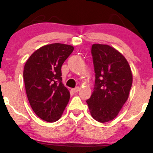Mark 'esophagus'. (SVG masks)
Listing matches in <instances>:
<instances>
[{
	"instance_id": "1",
	"label": "esophagus",
	"mask_w": 153,
	"mask_h": 153,
	"mask_svg": "<svg viewBox=\"0 0 153 153\" xmlns=\"http://www.w3.org/2000/svg\"><path fill=\"white\" fill-rule=\"evenodd\" d=\"M79 90H80V88H79V87H75V88H73V89H72V91H73V92H74V93L78 92V91Z\"/></svg>"
}]
</instances>
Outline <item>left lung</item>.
I'll return each mask as SVG.
<instances>
[{"mask_svg":"<svg viewBox=\"0 0 153 153\" xmlns=\"http://www.w3.org/2000/svg\"><path fill=\"white\" fill-rule=\"evenodd\" d=\"M91 54L96 79L86 102L93 118L104 123L114 119L127 101L132 74L125 57L113 47L94 44Z\"/></svg>","mask_w":153,"mask_h":153,"instance_id":"left-lung-1","label":"left lung"}]
</instances>
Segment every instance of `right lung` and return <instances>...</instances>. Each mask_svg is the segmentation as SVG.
<instances>
[{
  "label": "right lung",
  "instance_id": "1",
  "mask_svg": "<svg viewBox=\"0 0 153 153\" xmlns=\"http://www.w3.org/2000/svg\"><path fill=\"white\" fill-rule=\"evenodd\" d=\"M73 50L64 44L45 45L35 51L24 65L28 100L34 113L46 122L58 120L69 101L71 95L62 82L61 68Z\"/></svg>",
  "mask_w": 153,
  "mask_h": 153
}]
</instances>
